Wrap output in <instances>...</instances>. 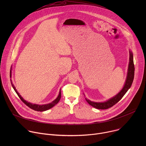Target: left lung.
<instances>
[{
  "mask_svg": "<svg viewBox=\"0 0 146 146\" xmlns=\"http://www.w3.org/2000/svg\"><path fill=\"white\" fill-rule=\"evenodd\" d=\"M129 62L128 65V72H127V76L126 78L124 86L122 90L114 96L110 98L109 99L107 100L106 101L102 102H96L91 101L86 98V101L88 103V104L92 107L97 109H108L112 106H113L115 104H116L118 102H119L123 95L126 94V92L128 91V90L131 88L132 82L134 78L135 75V66L133 64V55L132 51L130 50H129ZM85 96V95L84 94Z\"/></svg>",
  "mask_w": 146,
  "mask_h": 146,
  "instance_id": "left-lung-1",
  "label": "left lung"
}]
</instances>
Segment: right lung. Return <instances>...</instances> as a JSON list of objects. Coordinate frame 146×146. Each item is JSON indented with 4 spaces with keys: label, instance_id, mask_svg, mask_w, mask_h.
Returning <instances> with one entry per match:
<instances>
[{
    "label": "right lung",
    "instance_id": "right-lung-1",
    "mask_svg": "<svg viewBox=\"0 0 146 146\" xmlns=\"http://www.w3.org/2000/svg\"><path fill=\"white\" fill-rule=\"evenodd\" d=\"M10 78H11V69L10 72ZM10 81H11V85H12V87H13V89L14 90V91H15V92L17 93V94L18 95L19 98L21 99V100L27 106H28L29 108H30L31 109H33V110H34L35 111H46L47 110H49L50 109H51L52 107H54L55 105H56V104L59 102V100L60 99V97H61V91H60V90L59 92V95L57 96V98L54 100H53L52 102H51L50 103L46 104V105H37V104L32 103L31 102H29L25 100L21 96V95H19L18 92H17L15 86L13 84V82H12L11 79H10Z\"/></svg>",
    "mask_w": 146,
    "mask_h": 146
}]
</instances>
